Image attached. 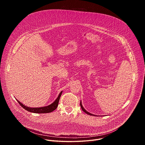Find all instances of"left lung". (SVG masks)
Returning <instances> with one entry per match:
<instances>
[{"instance_id":"8db88e82","label":"left lung","mask_w":145,"mask_h":145,"mask_svg":"<svg viewBox=\"0 0 145 145\" xmlns=\"http://www.w3.org/2000/svg\"><path fill=\"white\" fill-rule=\"evenodd\" d=\"M80 106H81V109H82V110L85 113H86L87 114H88V115H92V116H95V115H93V114H91V113H89V112H88V111H87L84 108V107H82V104H81V101H80Z\"/></svg>"}]
</instances>
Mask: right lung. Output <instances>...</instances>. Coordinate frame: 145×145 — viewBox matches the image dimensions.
Wrapping results in <instances>:
<instances>
[{
  "label": "right lung",
  "instance_id": "obj_1",
  "mask_svg": "<svg viewBox=\"0 0 145 145\" xmlns=\"http://www.w3.org/2000/svg\"><path fill=\"white\" fill-rule=\"evenodd\" d=\"M62 93H63V91H61L59 93L57 98L54 100V101L53 103H52L51 105H50L48 106H45V107H42L33 108V107H27L26 106H25L24 105H23L21 102H20L17 99H16V100L19 103V105L22 106V107H23L24 109H25L26 110H27L29 112H33V113H37V114L49 113V112H52V111H54L57 108V107L58 105V102H59V99H60Z\"/></svg>",
  "mask_w": 145,
  "mask_h": 145
}]
</instances>
